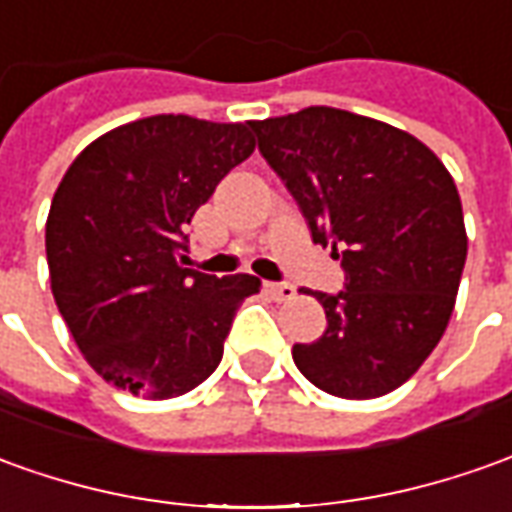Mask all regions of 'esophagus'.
<instances>
[{
  "label": "esophagus",
  "mask_w": 512,
  "mask_h": 512,
  "mask_svg": "<svg viewBox=\"0 0 512 512\" xmlns=\"http://www.w3.org/2000/svg\"><path fill=\"white\" fill-rule=\"evenodd\" d=\"M267 292L273 295V301H292V298L298 295V290H295L292 284H287V281H273V284H267Z\"/></svg>",
  "instance_id": "1"
}]
</instances>
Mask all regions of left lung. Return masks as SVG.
Masks as SVG:
<instances>
[{
    "label": "left lung",
    "mask_w": 512,
    "mask_h": 512,
    "mask_svg": "<svg viewBox=\"0 0 512 512\" xmlns=\"http://www.w3.org/2000/svg\"><path fill=\"white\" fill-rule=\"evenodd\" d=\"M250 130L312 242L331 245L345 273L340 292H315L326 331L292 345L295 365L331 396L396 390L440 343L463 276L468 239L449 169L410 133L326 105Z\"/></svg>",
    "instance_id": "8db88e82"
}]
</instances>
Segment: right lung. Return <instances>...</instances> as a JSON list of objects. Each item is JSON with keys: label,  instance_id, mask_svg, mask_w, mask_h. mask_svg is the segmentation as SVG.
I'll return each mask as SVG.
<instances>
[{"label": "right lung", "instance_id": "obj_1", "mask_svg": "<svg viewBox=\"0 0 512 512\" xmlns=\"http://www.w3.org/2000/svg\"><path fill=\"white\" fill-rule=\"evenodd\" d=\"M250 125L147 116L74 158L52 197L47 262L58 312L88 365L133 396L175 398L222 359L259 278L183 267L189 222L253 153ZM183 259V256H181Z\"/></svg>", "mask_w": 512, "mask_h": 512}]
</instances>
